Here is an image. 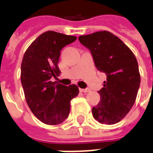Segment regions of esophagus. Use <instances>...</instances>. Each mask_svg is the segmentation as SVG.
I'll return each mask as SVG.
<instances>
[{"label": "esophagus", "instance_id": "obj_1", "mask_svg": "<svg viewBox=\"0 0 153 153\" xmlns=\"http://www.w3.org/2000/svg\"><path fill=\"white\" fill-rule=\"evenodd\" d=\"M79 91H80L81 92H84V93H87V92H89L90 91H91V90L90 89H79Z\"/></svg>", "mask_w": 153, "mask_h": 153}]
</instances>
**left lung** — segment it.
<instances>
[{
    "mask_svg": "<svg viewBox=\"0 0 153 153\" xmlns=\"http://www.w3.org/2000/svg\"><path fill=\"white\" fill-rule=\"evenodd\" d=\"M91 53L98 71L107 80L99 91L100 101L92 108L94 118L103 124H115L125 117L136 101L140 84L138 62L122 41L108 31L79 36Z\"/></svg>",
    "mask_w": 153,
    "mask_h": 153,
    "instance_id": "1",
    "label": "left lung"
}]
</instances>
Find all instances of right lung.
<instances>
[{
  "label": "right lung",
  "mask_w": 153,
  "mask_h": 153,
  "mask_svg": "<svg viewBox=\"0 0 153 153\" xmlns=\"http://www.w3.org/2000/svg\"><path fill=\"white\" fill-rule=\"evenodd\" d=\"M76 38L54 31L43 33L29 46L22 59L21 81L25 100L33 115L45 124L62 123L71 111V100L79 95L76 85L67 87L51 81L60 73V51Z\"/></svg>",
  "instance_id": "right-lung-1"
}]
</instances>
